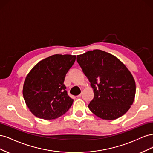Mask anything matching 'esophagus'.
<instances>
[{
	"mask_svg": "<svg viewBox=\"0 0 153 153\" xmlns=\"http://www.w3.org/2000/svg\"><path fill=\"white\" fill-rule=\"evenodd\" d=\"M81 96H82V94H79V95H78L76 97H77V98H80V97H81Z\"/></svg>",
	"mask_w": 153,
	"mask_h": 153,
	"instance_id": "34e87169",
	"label": "esophagus"
}]
</instances>
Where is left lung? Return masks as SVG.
I'll return each mask as SVG.
<instances>
[{
	"label": "left lung",
	"instance_id": "1",
	"mask_svg": "<svg viewBox=\"0 0 153 153\" xmlns=\"http://www.w3.org/2000/svg\"><path fill=\"white\" fill-rule=\"evenodd\" d=\"M76 60L94 91L88 105L96 116L105 120L121 117L135 98V80L126 66L113 55L100 50L77 55Z\"/></svg>",
	"mask_w": 153,
	"mask_h": 153
}]
</instances>
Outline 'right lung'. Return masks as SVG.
Masks as SVG:
<instances>
[{
  "label": "right lung",
  "instance_id": "add662e5",
  "mask_svg": "<svg viewBox=\"0 0 153 153\" xmlns=\"http://www.w3.org/2000/svg\"><path fill=\"white\" fill-rule=\"evenodd\" d=\"M76 55L55 54L36 64L27 75L23 96L30 112L37 117H59L71 107L73 100L68 94L64 78Z\"/></svg>",
  "mask_w": 153,
  "mask_h": 153
}]
</instances>
